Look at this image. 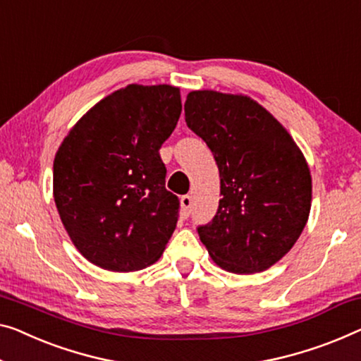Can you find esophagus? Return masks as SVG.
<instances>
[{
    "mask_svg": "<svg viewBox=\"0 0 361 361\" xmlns=\"http://www.w3.org/2000/svg\"><path fill=\"white\" fill-rule=\"evenodd\" d=\"M180 204H181V211L185 217L191 214V209H192V197L191 196H183L180 199Z\"/></svg>",
    "mask_w": 361,
    "mask_h": 361,
    "instance_id": "esophagus-1",
    "label": "esophagus"
}]
</instances>
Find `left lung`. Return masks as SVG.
<instances>
[{"label":"left lung","instance_id":"1","mask_svg":"<svg viewBox=\"0 0 361 361\" xmlns=\"http://www.w3.org/2000/svg\"><path fill=\"white\" fill-rule=\"evenodd\" d=\"M185 121L214 154L220 175L217 214L197 227L219 267L266 271L297 243L311 209V173L297 142L248 95L192 90Z\"/></svg>","mask_w":361,"mask_h":361}]
</instances>
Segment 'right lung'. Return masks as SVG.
<instances>
[{
  "label": "right lung",
  "mask_w": 361,
  "mask_h": 361,
  "mask_svg": "<svg viewBox=\"0 0 361 361\" xmlns=\"http://www.w3.org/2000/svg\"><path fill=\"white\" fill-rule=\"evenodd\" d=\"M181 115L180 89L139 85L106 95L71 128L53 162V196L85 259L113 272L162 256L180 201L165 190L159 149Z\"/></svg>",
  "instance_id": "obj_1"
}]
</instances>
